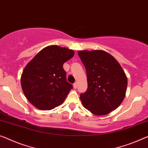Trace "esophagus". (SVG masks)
I'll return each mask as SVG.
<instances>
[{"instance_id":"obj_1","label":"esophagus","mask_w":148,"mask_h":148,"mask_svg":"<svg viewBox=\"0 0 148 148\" xmlns=\"http://www.w3.org/2000/svg\"><path fill=\"white\" fill-rule=\"evenodd\" d=\"M73 86H74V88H75V89H76L77 87H78V84H77L76 82H75L74 84H73Z\"/></svg>"}]
</instances>
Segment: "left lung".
Masks as SVG:
<instances>
[{"label": "left lung", "mask_w": 148, "mask_h": 148, "mask_svg": "<svg viewBox=\"0 0 148 148\" xmlns=\"http://www.w3.org/2000/svg\"><path fill=\"white\" fill-rule=\"evenodd\" d=\"M87 74L88 88L80 94L84 107L95 115H106L122 102L127 80L120 64L103 50L78 52Z\"/></svg>", "instance_id": "1"}]
</instances>
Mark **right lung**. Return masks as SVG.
I'll return each instance as SVG.
<instances>
[{"label": "right lung", "instance_id": "1", "mask_svg": "<svg viewBox=\"0 0 148 148\" xmlns=\"http://www.w3.org/2000/svg\"><path fill=\"white\" fill-rule=\"evenodd\" d=\"M74 55L73 50L66 48L47 46L26 66L21 76V86L34 106L50 110L63 103L73 88L66 80L63 64Z\"/></svg>", "mask_w": 148, "mask_h": 148}]
</instances>
